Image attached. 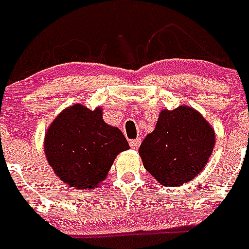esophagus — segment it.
Instances as JSON below:
<instances>
[{"instance_id":"1","label":"esophagus","mask_w":249,"mask_h":249,"mask_svg":"<svg viewBox=\"0 0 249 249\" xmlns=\"http://www.w3.org/2000/svg\"><path fill=\"white\" fill-rule=\"evenodd\" d=\"M141 144V139H135V140H130V146L132 149H139Z\"/></svg>"}]
</instances>
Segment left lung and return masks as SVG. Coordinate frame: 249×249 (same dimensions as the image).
Masks as SVG:
<instances>
[{"mask_svg": "<svg viewBox=\"0 0 249 249\" xmlns=\"http://www.w3.org/2000/svg\"><path fill=\"white\" fill-rule=\"evenodd\" d=\"M213 128L196 109L182 105L159 113L156 128L141 142L145 170L164 186L193 180L206 167L214 148Z\"/></svg>", "mask_w": 249, "mask_h": 249, "instance_id": "left-lung-1", "label": "left lung"}]
</instances>
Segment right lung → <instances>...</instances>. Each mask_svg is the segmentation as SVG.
<instances>
[{
	"label": "right lung",
	"mask_w": 249,
	"mask_h": 249,
	"mask_svg": "<svg viewBox=\"0 0 249 249\" xmlns=\"http://www.w3.org/2000/svg\"><path fill=\"white\" fill-rule=\"evenodd\" d=\"M128 146L119 128L103 119V109L74 104L64 109L47 128L45 154L53 172L74 189L101 184L115 157Z\"/></svg>",
	"instance_id": "right-lung-1"
}]
</instances>
